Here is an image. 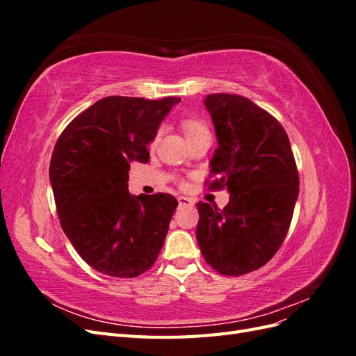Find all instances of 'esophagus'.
<instances>
[{"label": "esophagus", "instance_id": "obj_1", "mask_svg": "<svg viewBox=\"0 0 356 356\" xmlns=\"http://www.w3.org/2000/svg\"><path fill=\"white\" fill-rule=\"evenodd\" d=\"M178 203H179L181 208L182 207H193V204H195L190 197H184V196H179L178 197Z\"/></svg>", "mask_w": 356, "mask_h": 356}]
</instances>
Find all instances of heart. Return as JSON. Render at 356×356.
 <instances>
[{
	"instance_id": "b5f03b06",
	"label": "heart",
	"mask_w": 356,
	"mask_h": 356,
	"mask_svg": "<svg viewBox=\"0 0 356 356\" xmlns=\"http://www.w3.org/2000/svg\"><path fill=\"white\" fill-rule=\"evenodd\" d=\"M182 129H184V134H186L187 138H190V136H193V135H197V134H200V132L208 131V127L204 126L203 122L197 120V118H187V120L182 122ZM157 139H159V134L154 136L153 144L157 143Z\"/></svg>"
}]
</instances>
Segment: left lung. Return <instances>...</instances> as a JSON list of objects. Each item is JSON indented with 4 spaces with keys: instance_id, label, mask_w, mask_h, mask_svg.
<instances>
[{
    "instance_id": "8db88e82",
    "label": "left lung",
    "mask_w": 356,
    "mask_h": 356,
    "mask_svg": "<svg viewBox=\"0 0 356 356\" xmlns=\"http://www.w3.org/2000/svg\"><path fill=\"white\" fill-rule=\"evenodd\" d=\"M218 147L209 161V188L227 187L220 211L197 203L196 238L213 270L250 273L272 260L288 233L298 197V172L282 124L239 95L212 93L204 99Z\"/></svg>"
}]
</instances>
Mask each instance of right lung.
<instances>
[{
  "label": "right lung",
  "instance_id": "add662e5",
  "mask_svg": "<svg viewBox=\"0 0 356 356\" xmlns=\"http://www.w3.org/2000/svg\"><path fill=\"white\" fill-rule=\"evenodd\" d=\"M179 101L108 96L60 134L49 169L58 217L95 270L135 277L156 263L178 202L168 193L132 196L129 169L149 160L147 145Z\"/></svg>",
  "mask_w": 356,
  "mask_h": 356
}]
</instances>
